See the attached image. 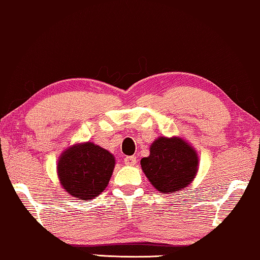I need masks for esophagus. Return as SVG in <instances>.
I'll return each mask as SVG.
<instances>
[{
	"label": "esophagus",
	"instance_id": "obj_1",
	"mask_svg": "<svg viewBox=\"0 0 260 260\" xmlns=\"http://www.w3.org/2000/svg\"><path fill=\"white\" fill-rule=\"evenodd\" d=\"M125 164H126V165H128V166L135 165V164H137V156H134V155L126 156V158H125Z\"/></svg>",
	"mask_w": 260,
	"mask_h": 260
}]
</instances>
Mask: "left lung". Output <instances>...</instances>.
<instances>
[{"label":"left lung","mask_w":260,"mask_h":260,"mask_svg":"<svg viewBox=\"0 0 260 260\" xmlns=\"http://www.w3.org/2000/svg\"><path fill=\"white\" fill-rule=\"evenodd\" d=\"M140 164L151 184L164 194L182 191L198 171L196 151L180 138H158Z\"/></svg>","instance_id":"obj_1"}]
</instances>
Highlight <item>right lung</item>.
<instances>
[{"label":"right lung","instance_id":"obj_1","mask_svg":"<svg viewBox=\"0 0 260 260\" xmlns=\"http://www.w3.org/2000/svg\"><path fill=\"white\" fill-rule=\"evenodd\" d=\"M114 165V156L111 153L93 142H86L62 153L57 162V174L68 194L86 202L107 187Z\"/></svg>","mask_w":260,"mask_h":260}]
</instances>
